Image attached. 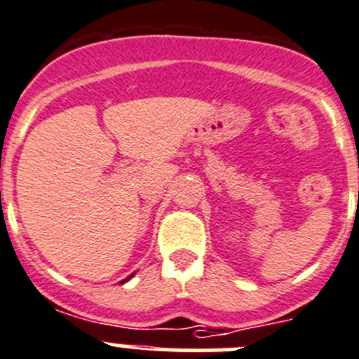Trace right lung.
<instances>
[{
  "label": "right lung",
  "instance_id": "1",
  "mask_svg": "<svg viewBox=\"0 0 359 359\" xmlns=\"http://www.w3.org/2000/svg\"><path fill=\"white\" fill-rule=\"evenodd\" d=\"M132 277H134V273H132V276H128L127 279H123V280H121V284H123V283H127V280H128V279H132Z\"/></svg>",
  "mask_w": 359,
  "mask_h": 359
}]
</instances>
